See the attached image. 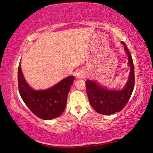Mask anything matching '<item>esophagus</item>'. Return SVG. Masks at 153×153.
I'll list each match as a JSON object with an SVG mask.
<instances>
[{"instance_id":"obj_1","label":"esophagus","mask_w":153,"mask_h":153,"mask_svg":"<svg viewBox=\"0 0 153 153\" xmlns=\"http://www.w3.org/2000/svg\"><path fill=\"white\" fill-rule=\"evenodd\" d=\"M77 78H84L86 76V73L83 71H80L76 74Z\"/></svg>"}]
</instances>
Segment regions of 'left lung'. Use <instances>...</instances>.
<instances>
[{
  "instance_id": "8db88e82",
  "label": "left lung",
  "mask_w": 153,
  "mask_h": 153,
  "mask_svg": "<svg viewBox=\"0 0 153 153\" xmlns=\"http://www.w3.org/2000/svg\"><path fill=\"white\" fill-rule=\"evenodd\" d=\"M126 52L128 57V65L130 67L128 80L122 90H108L94 82L86 81V92L89 101L94 110L98 113L110 115L120 111L127 104L133 92L135 83L134 66L130 51L124 42Z\"/></svg>"
}]
</instances>
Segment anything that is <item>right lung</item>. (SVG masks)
<instances>
[{
	"label": "right lung",
	"mask_w": 153,
	"mask_h": 153,
	"mask_svg": "<svg viewBox=\"0 0 153 153\" xmlns=\"http://www.w3.org/2000/svg\"><path fill=\"white\" fill-rule=\"evenodd\" d=\"M18 80L19 94L27 107L41 119L52 120L59 117L65 110L68 93L74 77L68 76L48 89L34 90L27 83L20 62Z\"/></svg>",
	"instance_id": "right-lung-1"
}]
</instances>
